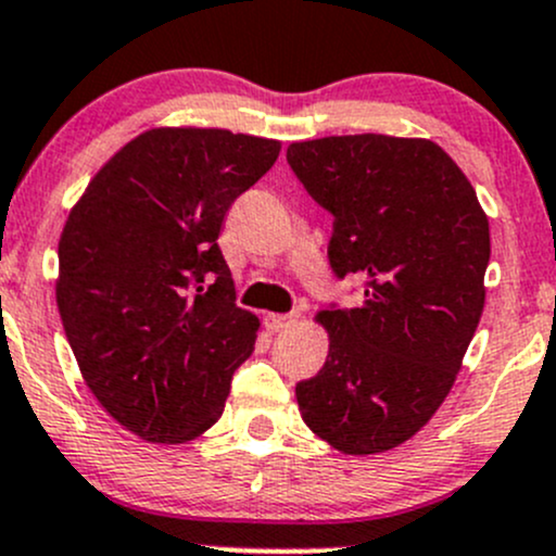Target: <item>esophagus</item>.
Instances as JSON below:
<instances>
[{"label": "esophagus", "instance_id": "1", "mask_svg": "<svg viewBox=\"0 0 556 556\" xmlns=\"http://www.w3.org/2000/svg\"><path fill=\"white\" fill-rule=\"evenodd\" d=\"M296 320H300V315H296V313H289V315L267 313V315H265V326L270 328V331H283V328L294 326Z\"/></svg>", "mask_w": 556, "mask_h": 556}]
</instances>
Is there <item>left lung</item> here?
<instances>
[{
	"label": "left lung",
	"instance_id": "8db88e82",
	"mask_svg": "<svg viewBox=\"0 0 556 556\" xmlns=\"http://www.w3.org/2000/svg\"><path fill=\"white\" fill-rule=\"evenodd\" d=\"M296 180L333 217V276L363 280L357 307L318 313L328 357L296 384L302 419L350 456L390 451L443 405L482 307L491 230L475 188L419 137L291 142Z\"/></svg>",
	"mask_w": 556,
	"mask_h": 556
}]
</instances>
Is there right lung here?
I'll return each instance as SVG.
<instances>
[{
	"instance_id": "obj_1",
	"label": "right lung",
	"mask_w": 556,
	"mask_h": 556,
	"mask_svg": "<svg viewBox=\"0 0 556 556\" xmlns=\"http://www.w3.org/2000/svg\"><path fill=\"white\" fill-rule=\"evenodd\" d=\"M278 140L228 129L137 135L87 185L58 243V309L98 403L148 443L223 416L256 315L236 304L219 230Z\"/></svg>"
}]
</instances>
